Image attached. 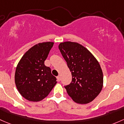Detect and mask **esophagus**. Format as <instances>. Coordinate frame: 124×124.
Listing matches in <instances>:
<instances>
[{"instance_id": "esophagus-1", "label": "esophagus", "mask_w": 124, "mask_h": 124, "mask_svg": "<svg viewBox=\"0 0 124 124\" xmlns=\"http://www.w3.org/2000/svg\"><path fill=\"white\" fill-rule=\"evenodd\" d=\"M56 78H57V79H58V81H60V80H61V77H60L59 75V76L57 77Z\"/></svg>"}]
</instances>
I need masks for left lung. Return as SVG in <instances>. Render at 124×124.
I'll return each mask as SVG.
<instances>
[{
    "instance_id": "obj_1",
    "label": "left lung",
    "mask_w": 124,
    "mask_h": 124,
    "mask_svg": "<svg viewBox=\"0 0 124 124\" xmlns=\"http://www.w3.org/2000/svg\"><path fill=\"white\" fill-rule=\"evenodd\" d=\"M59 49L72 74L71 83L65 86L67 93L77 103L93 101L99 94L103 84L99 62L88 49L78 43H61Z\"/></svg>"
}]
</instances>
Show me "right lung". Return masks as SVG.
<instances>
[{
  "instance_id": "obj_1",
  "label": "right lung",
  "mask_w": 124,
  "mask_h": 124,
  "mask_svg": "<svg viewBox=\"0 0 124 124\" xmlns=\"http://www.w3.org/2000/svg\"><path fill=\"white\" fill-rule=\"evenodd\" d=\"M53 44L48 41L34 45L18 62L15 74V84L21 95L29 101H41L57 83L50 68L45 65Z\"/></svg>"
}]
</instances>
